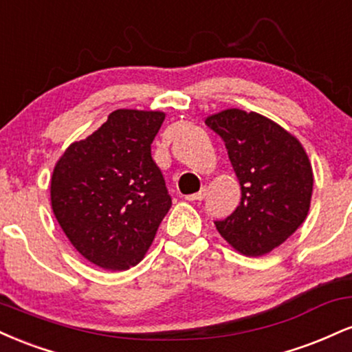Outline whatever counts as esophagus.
I'll list each match as a JSON object with an SVG mask.
<instances>
[{
	"mask_svg": "<svg viewBox=\"0 0 352 352\" xmlns=\"http://www.w3.org/2000/svg\"><path fill=\"white\" fill-rule=\"evenodd\" d=\"M205 195H207V193H205V190H200L199 193H192V195L185 197V200H188V201H200V200L205 199Z\"/></svg>",
	"mask_w": 352,
	"mask_h": 352,
	"instance_id": "34e87169",
	"label": "esophagus"
}]
</instances>
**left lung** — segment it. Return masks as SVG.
Masks as SVG:
<instances>
[{
  "mask_svg": "<svg viewBox=\"0 0 352 352\" xmlns=\"http://www.w3.org/2000/svg\"><path fill=\"white\" fill-rule=\"evenodd\" d=\"M221 137L241 187L235 212L215 227L236 252L261 256L301 227L309 212L313 168L296 137L268 117L227 109L205 119Z\"/></svg>",
  "mask_w": 352,
  "mask_h": 352,
  "instance_id": "8db88e82",
  "label": "left lung"
}]
</instances>
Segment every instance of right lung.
<instances>
[{
    "mask_svg": "<svg viewBox=\"0 0 352 352\" xmlns=\"http://www.w3.org/2000/svg\"><path fill=\"white\" fill-rule=\"evenodd\" d=\"M164 119L159 111L117 109L56 164V220L72 246L100 268L122 272L139 263L172 207L151 152Z\"/></svg>",
    "mask_w": 352,
    "mask_h": 352,
    "instance_id": "add662e5",
    "label": "right lung"
}]
</instances>
